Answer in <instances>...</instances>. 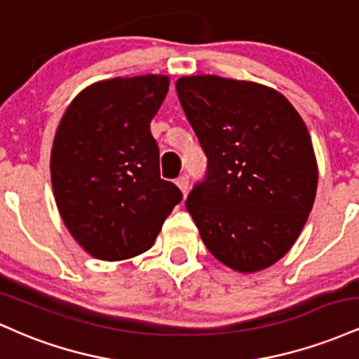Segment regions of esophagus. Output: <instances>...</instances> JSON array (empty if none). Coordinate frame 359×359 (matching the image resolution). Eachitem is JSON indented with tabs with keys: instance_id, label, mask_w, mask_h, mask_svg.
Masks as SVG:
<instances>
[{
	"instance_id": "34e87169",
	"label": "esophagus",
	"mask_w": 359,
	"mask_h": 359,
	"mask_svg": "<svg viewBox=\"0 0 359 359\" xmlns=\"http://www.w3.org/2000/svg\"><path fill=\"white\" fill-rule=\"evenodd\" d=\"M175 184H177V187H179L184 194L189 191V177L187 175H180L179 179L175 180Z\"/></svg>"
}]
</instances>
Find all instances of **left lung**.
Listing matches in <instances>:
<instances>
[{
  "label": "left lung",
  "mask_w": 359,
  "mask_h": 359,
  "mask_svg": "<svg viewBox=\"0 0 359 359\" xmlns=\"http://www.w3.org/2000/svg\"><path fill=\"white\" fill-rule=\"evenodd\" d=\"M180 104L208 156L185 205L208 250L251 273L278 262L306 224L317 191L311 135L275 89L217 76L180 77Z\"/></svg>",
  "instance_id": "1"
}]
</instances>
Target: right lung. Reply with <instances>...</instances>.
<instances>
[{"label": "right lung", "instance_id": "1", "mask_svg": "<svg viewBox=\"0 0 359 359\" xmlns=\"http://www.w3.org/2000/svg\"><path fill=\"white\" fill-rule=\"evenodd\" d=\"M168 93L167 76L114 77L86 88L60 119L50 155L62 221L79 245L106 262L150 250L182 201L160 179L150 121Z\"/></svg>", "mask_w": 359, "mask_h": 359}]
</instances>
